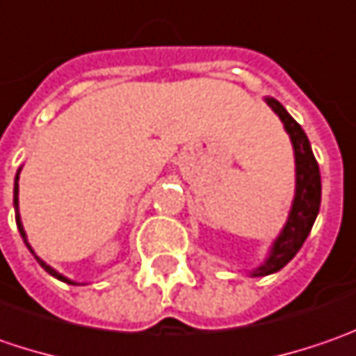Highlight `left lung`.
I'll use <instances>...</instances> for the list:
<instances>
[{
    "label": "left lung",
    "instance_id": "1",
    "mask_svg": "<svg viewBox=\"0 0 356 356\" xmlns=\"http://www.w3.org/2000/svg\"><path fill=\"white\" fill-rule=\"evenodd\" d=\"M267 105L279 115L285 125V131L291 137L293 151H295V197L289 211L285 227L273 241L267 259L249 270L251 277H265L270 273H277L285 267L293 257L299 253L305 239L309 237L313 223L317 219L321 207V173L311 143L302 127L286 113V109L273 97H265Z\"/></svg>",
    "mask_w": 356,
    "mask_h": 356
}]
</instances>
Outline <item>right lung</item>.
<instances>
[{
  "label": "right lung",
  "mask_w": 356,
  "mask_h": 356,
  "mask_svg": "<svg viewBox=\"0 0 356 356\" xmlns=\"http://www.w3.org/2000/svg\"><path fill=\"white\" fill-rule=\"evenodd\" d=\"M19 173H22V167H19V169H17V173H15V187H13V205H15V223H17V229H19V235H22V239H24L25 247H27V249L31 251V255L35 257V261H38L39 265H41L43 269L47 270V273H49L51 277L59 279V281H63V283H70V285H79V283H75V281L67 279L65 275L57 273L54 267H49V265H47V263H45L43 259H39V257L35 255V251L31 249V245H29V241H27V235H25V231H24V223H22V217H19V197H17V195H19V183H17V181H19Z\"/></svg>",
  "instance_id": "add662e5"
}]
</instances>
